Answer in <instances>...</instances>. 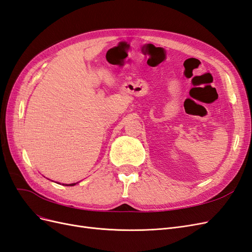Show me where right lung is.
Returning a JSON list of instances; mask_svg holds the SVG:
<instances>
[{"label":"right lung","instance_id":"right-lung-1","mask_svg":"<svg viewBox=\"0 0 252 252\" xmlns=\"http://www.w3.org/2000/svg\"><path fill=\"white\" fill-rule=\"evenodd\" d=\"M75 184H77V183H72V184H63V185H65V186H74Z\"/></svg>","mask_w":252,"mask_h":252}]
</instances>
